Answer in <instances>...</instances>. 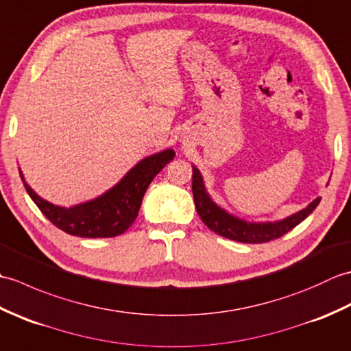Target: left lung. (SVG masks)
<instances>
[{"label":"left lung","instance_id":"left-lung-1","mask_svg":"<svg viewBox=\"0 0 351 351\" xmlns=\"http://www.w3.org/2000/svg\"><path fill=\"white\" fill-rule=\"evenodd\" d=\"M191 190L193 197H195L196 211L208 228L214 230L215 234L229 238V240L249 244L267 243L285 235L291 229L299 225L300 221L306 219L308 215L315 210L319 200H322V197H317L314 202H311L304 210L279 221L247 223L228 214L225 210H221L219 205H215L213 202V199L205 190L202 175H200V171L196 167H193Z\"/></svg>","mask_w":351,"mask_h":351}]
</instances>
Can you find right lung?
<instances>
[{
    "mask_svg": "<svg viewBox=\"0 0 351 351\" xmlns=\"http://www.w3.org/2000/svg\"><path fill=\"white\" fill-rule=\"evenodd\" d=\"M173 156L175 151L171 149L147 156L102 196L71 208L57 206L43 200L27 185L21 171L19 173L29 197L52 225L75 237L111 238L123 234L137 219L149 184L167 162L173 160Z\"/></svg>",
    "mask_w": 351,
    "mask_h": 351,
    "instance_id": "right-lung-1",
    "label": "right lung"
}]
</instances>
